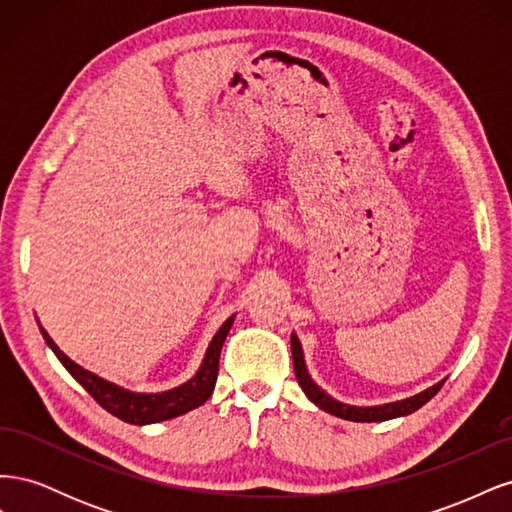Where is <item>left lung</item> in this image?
Listing matches in <instances>:
<instances>
[{"instance_id":"8db88e82","label":"left lung","mask_w":512,"mask_h":512,"mask_svg":"<svg viewBox=\"0 0 512 512\" xmlns=\"http://www.w3.org/2000/svg\"><path fill=\"white\" fill-rule=\"evenodd\" d=\"M290 348H292V363H294V376L299 380V386L303 389V393L309 397V401L329 412L333 416L346 418V421H354V423H382V421H391V418H399V416H408L412 412H416L418 408H423L427 401L436 395L442 384L446 380H440L438 384L429 386L423 393H418L414 397L401 399V401H393V404H382V406H350V404H342L335 397H331L329 393H324L320 386L312 380L305 365V356H303V348L297 335H290Z\"/></svg>"}]
</instances>
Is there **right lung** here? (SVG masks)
Segmentation results:
<instances>
[{
    "label": "right lung",
    "mask_w": 512,
    "mask_h": 512,
    "mask_svg": "<svg viewBox=\"0 0 512 512\" xmlns=\"http://www.w3.org/2000/svg\"><path fill=\"white\" fill-rule=\"evenodd\" d=\"M232 322H235V314H232L218 329V333L213 335L211 344L205 352V359H203V363H200L196 374L188 382H183V384L175 386V389H168L162 393H134V391L123 389V386H117L96 374H91V371H87L79 363H74L70 356H66L57 348V344L53 342L51 335L44 331L40 322H38V327H40L44 342L49 344V348L55 352L61 365L70 371V376L79 382L104 410H108L113 416L121 418V421H126L130 425H151V423L168 421V418L181 416L198 406H203L205 401L211 397V393L215 389V380H218L220 352H222L224 339L232 327Z\"/></svg>",
    "instance_id": "add662e5"
}]
</instances>
